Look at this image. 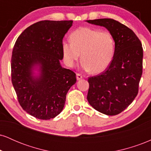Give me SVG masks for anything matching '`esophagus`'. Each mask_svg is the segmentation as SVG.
I'll use <instances>...</instances> for the list:
<instances>
[{
  "instance_id": "esophagus-1",
  "label": "esophagus",
  "mask_w": 151,
  "mask_h": 151,
  "mask_svg": "<svg viewBox=\"0 0 151 151\" xmlns=\"http://www.w3.org/2000/svg\"><path fill=\"white\" fill-rule=\"evenodd\" d=\"M82 79V75L79 73H77V80H79V79Z\"/></svg>"
}]
</instances>
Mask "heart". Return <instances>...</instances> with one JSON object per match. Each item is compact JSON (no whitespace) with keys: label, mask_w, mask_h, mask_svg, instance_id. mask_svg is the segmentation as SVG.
<instances>
[{"label":"heart","mask_w":151,"mask_h":151,"mask_svg":"<svg viewBox=\"0 0 151 151\" xmlns=\"http://www.w3.org/2000/svg\"><path fill=\"white\" fill-rule=\"evenodd\" d=\"M70 40L62 46L64 60L69 67H73L81 54L83 68L98 74L108 67L114 58L115 40L109 31L81 27L70 34Z\"/></svg>","instance_id":"heart-1"}]
</instances>
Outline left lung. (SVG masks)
<instances>
[{
	"mask_svg": "<svg viewBox=\"0 0 151 151\" xmlns=\"http://www.w3.org/2000/svg\"><path fill=\"white\" fill-rule=\"evenodd\" d=\"M86 21L105 27L115 40V51L110 65L104 72L88 79L87 100L98 111L109 116L117 115L138 94L143 72L142 44L132 30L114 19Z\"/></svg>",
	"mask_w": 151,
	"mask_h": 151,
	"instance_id": "8db88e82",
	"label": "left lung"
}]
</instances>
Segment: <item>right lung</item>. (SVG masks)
Returning a JSON list of instances; mask_svg holds the SVG:
<instances>
[{"instance_id": "right-lung-1", "label": "right lung", "mask_w": 151, "mask_h": 151, "mask_svg": "<svg viewBox=\"0 0 151 151\" xmlns=\"http://www.w3.org/2000/svg\"><path fill=\"white\" fill-rule=\"evenodd\" d=\"M72 20H42L25 29L17 39L11 58V80L20 105L27 113L42 120L62 111L66 95L76 83L73 71L62 68V40ZM41 75H32L33 67Z\"/></svg>"}]
</instances>
